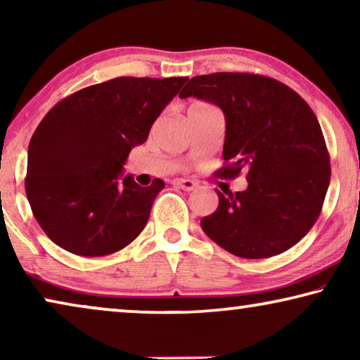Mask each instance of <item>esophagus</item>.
<instances>
[{"label":"esophagus","mask_w":360,"mask_h":360,"mask_svg":"<svg viewBox=\"0 0 360 360\" xmlns=\"http://www.w3.org/2000/svg\"><path fill=\"white\" fill-rule=\"evenodd\" d=\"M175 186H179V188L185 190V191H191L195 190L196 186H198V184H196L195 180H190V179H175L174 181H172Z\"/></svg>","instance_id":"obj_1"}]
</instances>
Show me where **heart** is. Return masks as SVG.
Segmentation results:
<instances>
[{"instance_id":"obj_1","label":"heart","mask_w":360,"mask_h":360,"mask_svg":"<svg viewBox=\"0 0 360 360\" xmlns=\"http://www.w3.org/2000/svg\"><path fill=\"white\" fill-rule=\"evenodd\" d=\"M208 106H210L208 103H205V101H193V103H190L188 108H186V115H190V112H195V111H200V110H203V108H208Z\"/></svg>"}]
</instances>
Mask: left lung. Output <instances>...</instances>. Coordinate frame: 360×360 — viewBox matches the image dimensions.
I'll return each instance as SVG.
<instances>
[{
	"label": "left lung",
	"mask_w": 360,
	"mask_h": 360,
	"mask_svg": "<svg viewBox=\"0 0 360 360\" xmlns=\"http://www.w3.org/2000/svg\"><path fill=\"white\" fill-rule=\"evenodd\" d=\"M180 98L218 105L226 117L218 175L244 172L248 190L228 196L201 219L208 238L244 259L282 254L302 240L321 213L331 165L321 126L308 103L285 83L255 73L193 77Z\"/></svg>",
	"instance_id": "obj_1"
}]
</instances>
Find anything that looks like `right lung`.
<instances>
[{
    "label": "right lung",
    "instance_id": "1",
    "mask_svg": "<svg viewBox=\"0 0 360 360\" xmlns=\"http://www.w3.org/2000/svg\"><path fill=\"white\" fill-rule=\"evenodd\" d=\"M186 77H117L58 101L29 142L26 195L58 248L100 257L131 244L165 184L139 186L122 165Z\"/></svg>",
    "mask_w": 360,
    "mask_h": 360
}]
</instances>
